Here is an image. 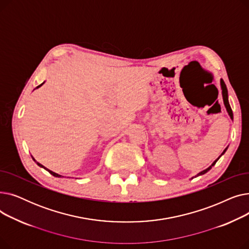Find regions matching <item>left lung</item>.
<instances>
[{
	"label": "left lung",
	"instance_id": "1",
	"mask_svg": "<svg viewBox=\"0 0 249 249\" xmlns=\"http://www.w3.org/2000/svg\"><path fill=\"white\" fill-rule=\"evenodd\" d=\"M220 86H221V89H222V98H223V103H224V106H225V108H226V111H227V113H228V115H229V117H230V119H231V120H233V112H232V110H231L230 104H229V101H228V90H227V88H226V85H225L224 81L222 80V78H221V80H220ZM227 148H228V147H226V148L223 150V152L221 153V155L219 156V158H218L217 160H215L213 161V163H212L210 166L207 167L206 169H204V171L200 172L199 174H197V175H196L195 177H193L192 178H197V177H199V176H202V175H205L206 173H208L209 171H210V169L212 168V166H214V165H215V163L218 161V160L221 158V156L223 155V154L226 152ZM192 178H191V179H192Z\"/></svg>",
	"mask_w": 249,
	"mask_h": 249
}]
</instances>
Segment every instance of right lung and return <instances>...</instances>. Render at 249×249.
Here are the masks:
<instances>
[{
    "label": "right lung",
    "instance_id": "right-lung-1",
    "mask_svg": "<svg viewBox=\"0 0 249 249\" xmlns=\"http://www.w3.org/2000/svg\"><path fill=\"white\" fill-rule=\"evenodd\" d=\"M44 83H45V82H43V83H42L41 85H39L38 87H36V89H38V88H40V87H41V86H42V85H43ZM32 159H33V158H32ZM33 160H34V161H35V162L37 163V165H38V166H40V167L44 168V169H45V171H47V172H48L49 174H51V175H52V176H53V177H56V178H62V176H61V175H58V174H56V173H54V172H52V171H50V169L46 168V167H45L44 165H42L41 163H39V162H37V161H36V160H35L34 159H33Z\"/></svg>",
    "mask_w": 249,
    "mask_h": 249
}]
</instances>
